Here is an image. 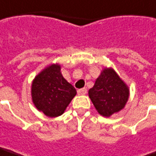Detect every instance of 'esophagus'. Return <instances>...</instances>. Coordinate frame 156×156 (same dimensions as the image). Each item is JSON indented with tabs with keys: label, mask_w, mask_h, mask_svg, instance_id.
Wrapping results in <instances>:
<instances>
[{
	"label": "esophagus",
	"mask_w": 156,
	"mask_h": 156,
	"mask_svg": "<svg viewBox=\"0 0 156 156\" xmlns=\"http://www.w3.org/2000/svg\"><path fill=\"white\" fill-rule=\"evenodd\" d=\"M78 94H87V88H80V89H78Z\"/></svg>",
	"instance_id": "1"
}]
</instances>
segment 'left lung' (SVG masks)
<instances>
[{
    "label": "left lung",
    "instance_id": "left-lung-1",
    "mask_svg": "<svg viewBox=\"0 0 156 156\" xmlns=\"http://www.w3.org/2000/svg\"><path fill=\"white\" fill-rule=\"evenodd\" d=\"M88 94L97 112L106 117L120 111L129 98L127 86L112 69L101 73Z\"/></svg>",
    "mask_w": 156,
    "mask_h": 156
}]
</instances>
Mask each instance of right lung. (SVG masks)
<instances>
[{"mask_svg":"<svg viewBox=\"0 0 156 156\" xmlns=\"http://www.w3.org/2000/svg\"><path fill=\"white\" fill-rule=\"evenodd\" d=\"M77 91L62 77L61 67L51 65L37 75L32 84V98L36 107L49 117H57L76 95Z\"/></svg>","mask_w":156,"mask_h":156,"instance_id":"obj_1","label":"right lung"}]
</instances>
